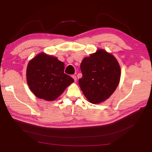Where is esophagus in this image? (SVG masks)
I'll return each mask as SVG.
<instances>
[{
	"label": "esophagus",
	"mask_w": 152,
	"mask_h": 152,
	"mask_svg": "<svg viewBox=\"0 0 152 152\" xmlns=\"http://www.w3.org/2000/svg\"><path fill=\"white\" fill-rule=\"evenodd\" d=\"M72 78H73V79H74V80L75 81V82H76V80H77V78H76V76H72Z\"/></svg>",
	"instance_id": "34e87169"
}]
</instances>
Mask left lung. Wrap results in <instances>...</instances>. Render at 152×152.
Segmentation results:
<instances>
[{"label":"left lung","instance_id":"obj_1","mask_svg":"<svg viewBox=\"0 0 152 152\" xmlns=\"http://www.w3.org/2000/svg\"><path fill=\"white\" fill-rule=\"evenodd\" d=\"M79 85L89 102L101 103L111 96L119 85L121 68L117 59L103 49L83 59Z\"/></svg>","mask_w":152,"mask_h":152}]
</instances>
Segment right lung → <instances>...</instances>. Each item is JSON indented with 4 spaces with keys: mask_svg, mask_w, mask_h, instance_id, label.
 <instances>
[{
    "mask_svg": "<svg viewBox=\"0 0 152 152\" xmlns=\"http://www.w3.org/2000/svg\"><path fill=\"white\" fill-rule=\"evenodd\" d=\"M64 71V62L54 56L40 53L27 64L28 86L39 99L55 101L74 82V79Z\"/></svg>",
    "mask_w": 152,
    "mask_h": 152,
    "instance_id": "obj_1",
    "label": "right lung"
}]
</instances>
